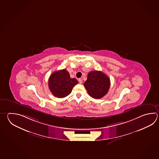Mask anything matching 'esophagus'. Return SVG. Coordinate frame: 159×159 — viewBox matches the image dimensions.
Listing matches in <instances>:
<instances>
[{"mask_svg":"<svg viewBox=\"0 0 159 159\" xmlns=\"http://www.w3.org/2000/svg\"><path fill=\"white\" fill-rule=\"evenodd\" d=\"M78 81H79V83L80 84L82 83V79H78Z\"/></svg>","mask_w":159,"mask_h":159,"instance_id":"1","label":"esophagus"}]
</instances>
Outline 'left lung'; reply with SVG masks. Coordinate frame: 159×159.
Instances as JSON below:
<instances>
[{"label":"left lung","instance_id":"obj_1","mask_svg":"<svg viewBox=\"0 0 159 159\" xmlns=\"http://www.w3.org/2000/svg\"><path fill=\"white\" fill-rule=\"evenodd\" d=\"M89 95L95 99L104 97L109 89L110 79L100 71H92L88 74L87 80L84 83Z\"/></svg>","mask_w":159,"mask_h":159}]
</instances>
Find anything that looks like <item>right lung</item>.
<instances>
[{"label":"right lung","mask_w":159,"mask_h":159,"mask_svg":"<svg viewBox=\"0 0 159 159\" xmlns=\"http://www.w3.org/2000/svg\"><path fill=\"white\" fill-rule=\"evenodd\" d=\"M75 78H71L66 69L54 72L49 79V88L52 94L58 98L66 97L71 93L72 89L77 84Z\"/></svg>","instance_id":"obj_1"}]
</instances>
